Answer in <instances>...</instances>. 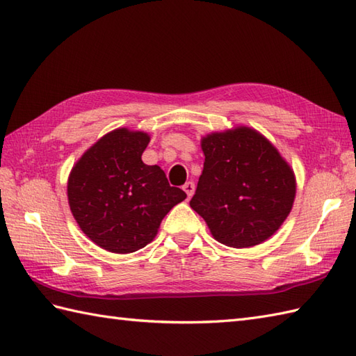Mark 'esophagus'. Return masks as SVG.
<instances>
[{"instance_id":"1","label":"esophagus","mask_w":356,"mask_h":356,"mask_svg":"<svg viewBox=\"0 0 356 356\" xmlns=\"http://www.w3.org/2000/svg\"><path fill=\"white\" fill-rule=\"evenodd\" d=\"M194 190H195V185H194V182H191V180H190V182H186V184L184 185V191L186 193L188 199H190L191 195L194 194Z\"/></svg>"}]
</instances>
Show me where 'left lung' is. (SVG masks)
I'll use <instances>...</instances> for the list:
<instances>
[{
	"mask_svg": "<svg viewBox=\"0 0 356 356\" xmlns=\"http://www.w3.org/2000/svg\"><path fill=\"white\" fill-rule=\"evenodd\" d=\"M202 176L190 207L231 248L261 243L286 220L295 177L277 148L248 127L202 139Z\"/></svg>",
	"mask_w": 356,
	"mask_h": 356,
	"instance_id": "left-lung-1",
	"label": "left lung"
}]
</instances>
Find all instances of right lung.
I'll return each mask as SVG.
<instances>
[{
    "instance_id": "obj_1",
    "label": "right lung",
    "mask_w": 356,
    "mask_h": 356,
    "mask_svg": "<svg viewBox=\"0 0 356 356\" xmlns=\"http://www.w3.org/2000/svg\"><path fill=\"white\" fill-rule=\"evenodd\" d=\"M149 136L127 128L105 134L73 166L67 185L79 228L97 246L128 254L156 237L168 211L186 199L163 170L145 165Z\"/></svg>"
}]
</instances>
